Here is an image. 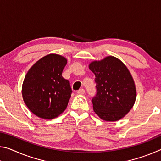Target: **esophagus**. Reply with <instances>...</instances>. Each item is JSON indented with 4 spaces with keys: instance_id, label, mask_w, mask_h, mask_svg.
<instances>
[{
    "instance_id": "esophagus-1",
    "label": "esophagus",
    "mask_w": 161,
    "mask_h": 161,
    "mask_svg": "<svg viewBox=\"0 0 161 161\" xmlns=\"http://www.w3.org/2000/svg\"><path fill=\"white\" fill-rule=\"evenodd\" d=\"M84 93H85V90H84V89H80V90L77 91V94H84Z\"/></svg>"
}]
</instances>
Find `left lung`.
Returning <instances> with one entry per match:
<instances>
[{
  "instance_id": "obj_1",
  "label": "left lung",
  "mask_w": 161,
  "mask_h": 161,
  "mask_svg": "<svg viewBox=\"0 0 161 161\" xmlns=\"http://www.w3.org/2000/svg\"><path fill=\"white\" fill-rule=\"evenodd\" d=\"M89 68L96 77L97 95L92 100L95 114L106 121L124 118L133 108L137 95L129 69L114 56L92 61Z\"/></svg>"
}]
</instances>
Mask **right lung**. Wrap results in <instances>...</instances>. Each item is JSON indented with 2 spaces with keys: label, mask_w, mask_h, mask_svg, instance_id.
Masks as SVG:
<instances>
[{
  "label": "right lung",
  "mask_w": 161,
  "mask_h": 161,
  "mask_svg": "<svg viewBox=\"0 0 161 161\" xmlns=\"http://www.w3.org/2000/svg\"><path fill=\"white\" fill-rule=\"evenodd\" d=\"M67 59L58 54H49L30 68L22 86L27 107L43 119H55L63 113L71 97L69 81L62 73Z\"/></svg>",
  "instance_id": "right-lung-1"
}]
</instances>
